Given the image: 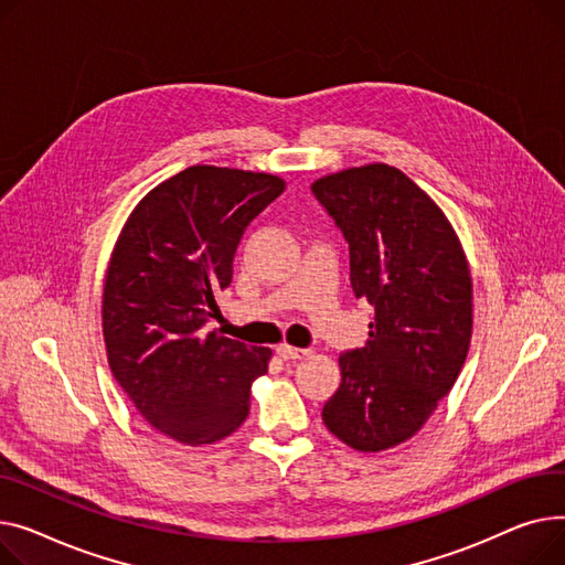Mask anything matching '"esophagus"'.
I'll return each mask as SVG.
<instances>
[{"label":"esophagus","instance_id":"1","mask_svg":"<svg viewBox=\"0 0 565 565\" xmlns=\"http://www.w3.org/2000/svg\"><path fill=\"white\" fill-rule=\"evenodd\" d=\"M276 351L282 360H303L306 355H310L308 349H296V347H289V344H280Z\"/></svg>","mask_w":565,"mask_h":565}]
</instances>
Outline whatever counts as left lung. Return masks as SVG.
Returning a JSON list of instances; mask_svg holds the SVG:
<instances>
[{
	"label": "left lung",
	"mask_w": 565,
	"mask_h": 565,
	"mask_svg": "<svg viewBox=\"0 0 565 565\" xmlns=\"http://www.w3.org/2000/svg\"><path fill=\"white\" fill-rule=\"evenodd\" d=\"M312 193L349 244L351 287L374 308L370 340L340 355L321 417L358 451L413 438L454 387L472 338V278L443 210L399 169L326 175Z\"/></svg>",
	"instance_id": "1"
}]
</instances>
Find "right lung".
Listing matches in <instances>:
<instances>
[{"label":"right lung","mask_w":565,"mask_h":565,"mask_svg":"<svg viewBox=\"0 0 565 565\" xmlns=\"http://www.w3.org/2000/svg\"><path fill=\"white\" fill-rule=\"evenodd\" d=\"M282 191L276 175L191 166L143 198L116 242L103 301L109 367L178 443H216L248 417L271 351L207 333V323L246 227Z\"/></svg>","instance_id":"obj_1"}]
</instances>
